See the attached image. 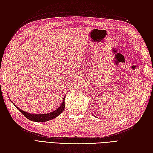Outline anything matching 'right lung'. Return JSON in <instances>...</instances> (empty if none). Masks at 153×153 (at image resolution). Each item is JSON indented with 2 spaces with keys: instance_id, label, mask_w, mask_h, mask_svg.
Wrapping results in <instances>:
<instances>
[{
  "instance_id": "1",
  "label": "right lung",
  "mask_w": 153,
  "mask_h": 153,
  "mask_svg": "<svg viewBox=\"0 0 153 153\" xmlns=\"http://www.w3.org/2000/svg\"><path fill=\"white\" fill-rule=\"evenodd\" d=\"M64 100H65V96L64 97L61 105L56 110H55L53 112H52L49 114H32L30 113L24 112V110H22L20 108H18L16 105L15 106L18 108V110H19L26 118L30 120V121H35V122H45L55 118L63 112V110L64 109V107H65V101H64Z\"/></svg>"
}]
</instances>
